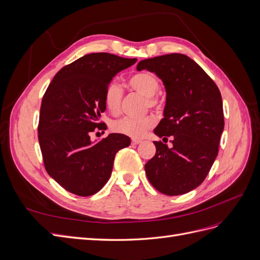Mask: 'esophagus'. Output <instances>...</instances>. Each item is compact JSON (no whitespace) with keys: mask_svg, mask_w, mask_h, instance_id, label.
Listing matches in <instances>:
<instances>
[{"mask_svg":"<svg viewBox=\"0 0 260 260\" xmlns=\"http://www.w3.org/2000/svg\"><path fill=\"white\" fill-rule=\"evenodd\" d=\"M142 142V140H140V139H132L131 140V143L133 144V145H137V144H139V143H141Z\"/></svg>","mask_w":260,"mask_h":260,"instance_id":"esophagus-1","label":"esophagus"}]
</instances>
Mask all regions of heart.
I'll use <instances>...</instances> for the list:
<instances>
[{
	"label": "heart",
	"mask_w": 260,
	"mask_h": 260,
	"mask_svg": "<svg viewBox=\"0 0 260 260\" xmlns=\"http://www.w3.org/2000/svg\"><path fill=\"white\" fill-rule=\"evenodd\" d=\"M129 86L146 99V107L156 108L160 104V100L157 95V91L159 89V82L156 76L152 73L142 72L130 77ZM123 96V91L121 85L117 82H111L104 92V104L107 111L118 115L121 109V101ZM154 119L149 116L144 117H123L113 123V130L117 133L129 136L132 138H140L154 125Z\"/></svg>",
	"instance_id": "1"
}]
</instances>
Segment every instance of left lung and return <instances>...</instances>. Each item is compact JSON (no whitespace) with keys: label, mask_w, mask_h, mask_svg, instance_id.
<instances>
[{"label":"left lung","mask_w":260,"mask_h":260,"mask_svg":"<svg viewBox=\"0 0 260 260\" xmlns=\"http://www.w3.org/2000/svg\"><path fill=\"white\" fill-rule=\"evenodd\" d=\"M137 69L149 70L162 80L166 106L154 133L172 138L171 147L154 142L156 154L145 164L147 179L165 195L190 192L205 180L218 155L224 127L221 94L203 68L184 54L141 60Z\"/></svg>","instance_id":"8db88e82"}]
</instances>
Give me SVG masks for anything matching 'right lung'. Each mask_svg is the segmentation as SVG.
Masks as SVG:
<instances>
[{
	"instance_id": "add662e5",
	"label": "right lung",
	"mask_w": 260,
	"mask_h": 260,
	"mask_svg": "<svg viewBox=\"0 0 260 260\" xmlns=\"http://www.w3.org/2000/svg\"><path fill=\"white\" fill-rule=\"evenodd\" d=\"M109 53H92L62 67L46 89L40 108L38 138L48 174L68 192L90 196L112 175L116 153L130 138L112 133L93 143V131L105 130L101 114L104 92L117 73L136 64Z\"/></svg>"
}]
</instances>
